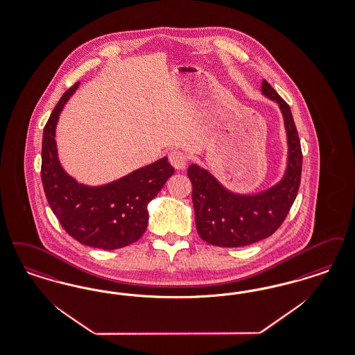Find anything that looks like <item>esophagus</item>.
<instances>
[{"instance_id":"1","label":"esophagus","mask_w":355,"mask_h":355,"mask_svg":"<svg viewBox=\"0 0 355 355\" xmlns=\"http://www.w3.org/2000/svg\"><path fill=\"white\" fill-rule=\"evenodd\" d=\"M169 161L177 171H182L187 165V156L181 150H171L169 153Z\"/></svg>"}]
</instances>
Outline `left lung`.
Instances as JSON below:
<instances>
[{"label":"left lung","mask_w":355,"mask_h":355,"mask_svg":"<svg viewBox=\"0 0 355 355\" xmlns=\"http://www.w3.org/2000/svg\"><path fill=\"white\" fill-rule=\"evenodd\" d=\"M261 92L279 104L288 137V164L283 180L254 194H235L198 165H190L187 175L193 184V205L199 236L218 247H241L270 236L282 226L297 196L302 152L289 105L270 87Z\"/></svg>","instance_id":"obj_1"}]
</instances>
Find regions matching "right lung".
Listing matches in <instances>:
<instances>
[{
  "label": "right lung",
  "instance_id": "obj_1",
  "mask_svg": "<svg viewBox=\"0 0 355 355\" xmlns=\"http://www.w3.org/2000/svg\"><path fill=\"white\" fill-rule=\"evenodd\" d=\"M78 87L79 82L63 94L43 129V190L59 223L75 241L101 250L121 248L141 238L148 226V203L174 169L164 157L111 184H78L62 168L55 142L59 114Z\"/></svg>",
  "mask_w": 355,
  "mask_h": 355
}]
</instances>
